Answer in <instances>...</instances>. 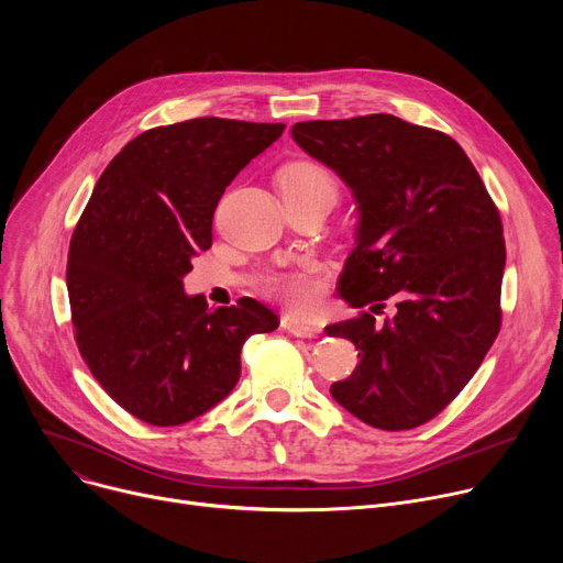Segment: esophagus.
Returning a JSON list of instances; mask_svg holds the SVG:
<instances>
[{"label": "esophagus", "instance_id": "esophagus-1", "mask_svg": "<svg viewBox=\"0 0 563 563\" xmlns=\"http://www.w3.org/2000/svg\"><path fill=\"white\" fill-rule=\"evenodd\" d=\"M280 327H283L287 333L297 335V338H317V335L321 333L319 323L303 321V319H297V317H291V314H285V317L280 319Z\"/></svg>", "mask_w": 563, "mask_h": 563}]
</instances>
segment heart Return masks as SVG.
I'll return each instance as SVG.
<instances>
[{"mask_svg": "<svg viewBox=\"0 0 563 563\" xmlns=\"http://www.w3.org/2000/svg\"><path fill=\"white\" fill-rule=\"evenodd\" d=\"M278 183L283 196L321 191L335 198L338 191L333 175L314 162H294L285 166L278 175ZM262 289L272 299L285 303L291 310L310 312L321 297V266L312 260H306L289 266V269L272 272L264 276Z\"/></svg>", "mask_w": 563, "mask_h": 563, "instance_id": "b5f03b06", "label": "heart"}]
</instances>
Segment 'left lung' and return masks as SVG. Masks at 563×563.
Wrapping results in <instances>:
<instances>
[{
	"label": "left lung",
	"instance_id": "obj_1",
	"mask_svg": "<svg viewBox=\"0 0 563 563\" xmlns=\"http://www.w3.org/2000/svg\"><path fill=\"white\" fill-rule=\"evenodd\" d=\"M291 139L358 205L340 297L376 314L388 299L397 308L383 323L361 312L327 327L361 351L331 395L369 427L416 429L465 388L499 333L497 207L452 136L390 113L297 123Z\"/></svg>",
	"mask_w": 563,
	"mask_h": 563
}]
</instances>
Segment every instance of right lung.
Masks as SVG:
<instances>
[{
  "instance_id": "obj_1",
  "label": "right lung",
  "mask_w": 563,
  "mask_h": 563,
  "mask_svg": "<svg viewBox=\"0 0 563 563\" xmlns=\"http://www.w3.org/2000/svg\"><path fill=\"white\" fill-rule=\"evenodd\" d=\"M283 130L210 115L147 130L109 162L73 232L66 283L79 353L147 424L177 427L217 406L240 380L244 342L278 329L260 301L212 310L183 278L212 246L225 187Z\"/></svg>"
}]
</instances>
